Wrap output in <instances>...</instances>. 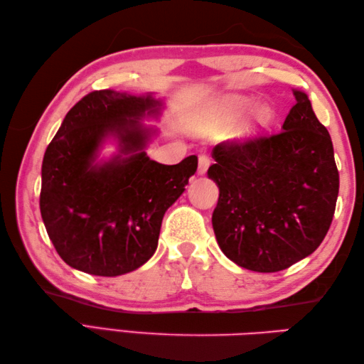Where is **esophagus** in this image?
Returning <instances> with one entry per match:
<instances>
[{
	"label": "esophagus",
	"mask_w": 364,
	"mask_h": 364,
	"mask_svg": "<svg viewBox=\"0 0 364 364\" xmlns=\"http://www.w3.org/2000/svg\"><path fill=\"white\" fill-rule=\"evenodd\" d=\"M208 167H210V158L206 154H200L198 156V173L205 175L208 172Z\"/></svg>",
	"instance_id": "34e87169"
}]
</instances>
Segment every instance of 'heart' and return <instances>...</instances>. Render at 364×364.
Listing matches in <instances>:
<instances>
[{"label":"heart","instance_id":"obj_1","mask_svg":"<svg viewBox=\"0 0 364 364\" xmlns=\"http://www.w3.org/2000/svg\"><path fill=\"white\" fill-rule=\"evenodd\" d=\"M250 105L252 98L247 95H227L225 98H222L218 105V122L222 123V125L233 122ZM272 109H270L267 105H258L249 114V117L239 125L236 131V137L239 141H249V139H253L255 136H258L262 129H266L269 127V123L272 122ZM211 125H203L202 123V125H196L194 131L197 134H206L208 131H211Z\"/></svg>","mask_w":364,"mask_h":364}]
</instances>
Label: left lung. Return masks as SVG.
<instances>
[{
  "instance_id": "8db88e82",
  "label": "left lung",
  "mask_w": 364,
  "mask_h": 364,
  "mask_svg": "<svg viewBox=\"0 0 364 364\" xmlns=\"http://www.w3.org/2000/svg\"><path fill=\"white\" fill-rule=\"evenodd\" d=\"M280 134L213 149L218 184L213 228L220 250L244 269L278 272L311 255L335 214L339 173L327 128L305 92Z\"/></svg>"
}]
</instances>
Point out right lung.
<instances>
[{"label": "right lung", "mask_w": 364, "mask_h": 364, "mask_svg": "<svg viewBox=\"0 0 364 364\" xmlns=\"http://www.w3.org/2000/svg\"><path fill=\"white\" fill-rule=\"evenodd\" d=\"M164 100L111 89L90 92L67 112L42 162L41 214L54 249L68 266L117 277L156 252L162 218L186 191L197 156L175 166L145 149ZM111 157H100L107 142Z\"/></svg>", "instance_id": "obj_1"}]
</instances>
